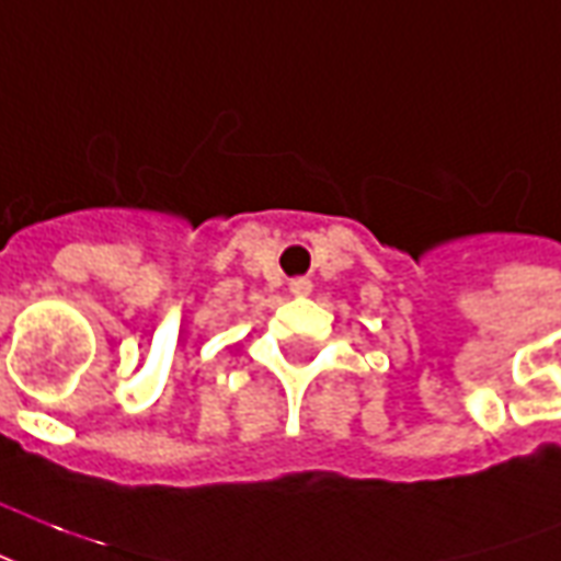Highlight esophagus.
Masks as SVG:
<instances>
[{
  "mask_svg": "<svg viewBox=\"0 0 561 561\" xmlns=\"http://www.w3.org/2000/svg\"><path fill=\"white\" fill-rule=\"evenodd\" d=\"M288 291H291L294 297H306V294L312 291V282H309V279H291Z\"/></svg>",
  "mask_w": 561,
  "mask_h": 561,
  "instance_id": "1",
  "label": "esophagus"
}]
</instances>
